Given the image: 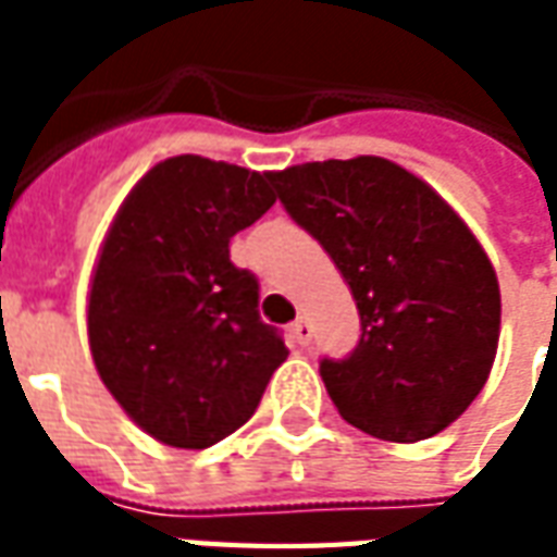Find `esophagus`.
Segmentation results:
<instances>
[{
  "label": "esophagus",
  "mask_w": 557,
  "mask_h": 557,
  "mask_svg": "<svg viewBox=\"0 0 557 557\" xmlns=\"http://www.w3.org/2000/svg\"><path fill=\"white\" fill-rule=\"evenodd\" d=\"M289 337L295 346H301L304 349V346H310V337H313V334H310V325H307L304 319H295L289 327Z\"/></svg>",
  "instance_id": "esophagus-1"
}]
</instances>
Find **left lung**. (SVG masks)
Here are the masks:
<instances>
[{
	"instance_id": "1",
	"label": "left lung",
	"mask_w": 557,
	"mask_h": 557,
	"mask_svg": "<svg viewBox=\"0 0 557 557\" xmlns=\"http://www.w3.org/2000/svg\"><path fill=\"white\" fill-rule=\"evenodd\" d=\"M271 184L361 315L355 351L319 367L343 420L397 444L450 426L486 385L502 334L498 277L466 220L373 154L298 163Z\"/></svg>"
}]
</instances>
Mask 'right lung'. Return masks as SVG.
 <instances>
[{
    "label": "right lung",
    "instance_id": "1",
    "mask_svg": "<svg viewBox=\"0 0 557 557\" xmlns=\"http://www.w3.org/2000/svg\"><path fill=\"white\" fill-rule=\"evenodd\" d=\"M271 172L178 154L134 184L89 286V349L107 391L154 442L202 450L244 426L289 349L259 319L230 238L274 206Z\"/></svg>",
    "mask_w": 557,
    "mask_h": 557
}]
</instances>
